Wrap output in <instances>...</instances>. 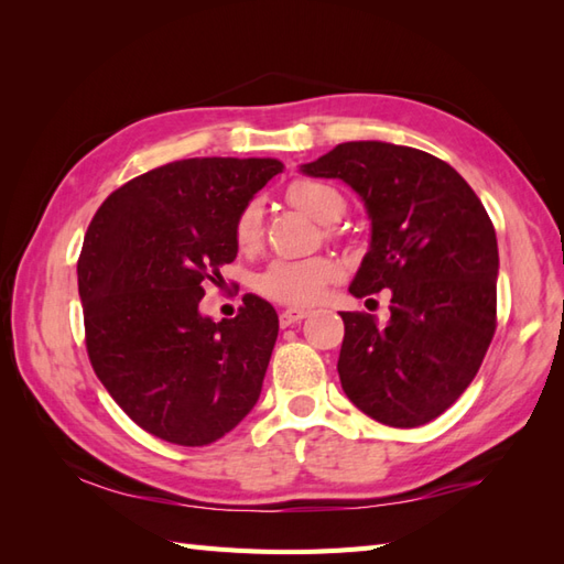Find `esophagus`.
<instances>
[{"instance_id":"34e87169","label":"esophagus","mask_w":564,"mask_h":564,"mask_svg":"<svg viewBox=\"0 0 564 564\" xmlns=\"http://www.w3.org/2000/svg\"><path fill=\"white\" fill-rule=\"evenodd\" d=\"M305 317H307V310H301V307H289V310H283V313L279 315L281 327L297 325V322H303Z\"/></svg>"}]
</instances>
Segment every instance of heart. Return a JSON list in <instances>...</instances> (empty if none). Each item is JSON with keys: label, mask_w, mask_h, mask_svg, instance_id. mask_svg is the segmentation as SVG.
Listing matches in <instances>:
<instances>
[{"label": "heart", "mask_w": 564, "mask_h": 564, "mask_svg": "<svg viewBox=\"0 0 564 564\" xmlns=\"http://www.w3.org/2000/svg\"><path fill=\"white\" fill-rule=\"evenodd\" d=\"M295 208L307 213L319 223L337 220L344 213V198L334 186L310 178H297L285 191ZM261 203L251 200L235 220V245L239 249H254L261 237ZM337 275V263L327 257L305 261H273L271 267L257 275V291L273 303L305 307L313 305L325 291V285Z\"/></svg>", "instance_id": "b5f03b06"}]
</instances>
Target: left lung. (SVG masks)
<instances>
[{
  "mask_svg": "<svg viewBox=\"0 0 564 564\" xmlns=\"http://www.w3.org/2000/svg\"><path fill=\"white\" fill-rule=\"evenodd\" d=\"M301 172L341 178L364 200L370 247L349 293L392 291L386 325L341 313L346 398L380 424L422 426L470 386L495 337V225L451 164L414 148L341 142Z\"/></svg>",
  "mask_w": 564,
  "mask_h": 564,
  "instance_id": "1",
  "label": "left lung"
}]
</instances>
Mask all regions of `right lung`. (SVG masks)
<instances>
[{"label": "right lung", "mask_w": 564, "mask_h": 564, "mask_svg": "<svg viewBox=\"0 0 564 564\" xmlns=\"http://www.w3.org/2000/svg\"><path fill=\"white\" fill-rule=\"evenodd\" d=\"M279 172L271 158L178 160L116 188L89 223L77 261L89 361L152 436L208 446L259 400L273 305L249 293L215 322L198 303L237 257V215Z\"/></svg>", "instance_id": "add662e5"}]
</instances>
